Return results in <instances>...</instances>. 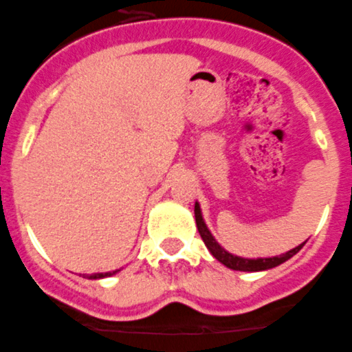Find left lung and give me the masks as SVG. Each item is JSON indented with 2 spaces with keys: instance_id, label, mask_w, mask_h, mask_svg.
I'll list each match as a JSON object with an SVG mask.
<instances>
[{
  "instance_id": "left-lung-1",
  "label": "left lung",
  "mask_w": 352,
  "mask_h": 352,
  "mask_svg": "<svg viewBox=\"0 0 352 352\" xmlns=\"http://www.w3.org/2000/svg\"><path fill=\"white\" fill-rule=\"evenodd\" d=\"M195 221H197L199 234H201L202 241H204V244L208 246V250L211 251L212 256H214L218 262L223 263L225 267H228V269L243 270V272H258V270H267V269H272V267L281 265L283 262L289 260L293 254L298 253V251L302 250V246L305 244V243L300 244V246L293 248V250L288 251V253L279 254V256H272V258H256V260H251V258L234 256V254H230L228 251H225L220 244L216 243L214 237L211 235V232H209L208 227H206L204 220H202L201 208H199V204H195Z\"/></svg>"
}]
</instances>
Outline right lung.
<instances>
[{"label": "right lung", "instance_id": "right-lung-1", "mask_svg": "<svg viewBox=\"0 0 352 352\" xmlns=\"http://www.w3.org/2000/svg\"><path fill=\"white\" fill-rule=\"evenodd\" d=\"M117 272V270H113V272H102V274H92V276H85L87 279H101V277H108L113 276V274Z\"/></svg>", "mask_w": 352, "mask_h": 352}]
</instances>
